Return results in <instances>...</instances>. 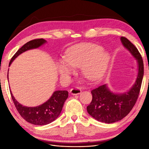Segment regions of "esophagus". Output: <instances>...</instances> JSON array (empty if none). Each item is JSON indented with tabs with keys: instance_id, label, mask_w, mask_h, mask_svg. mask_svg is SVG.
I'll list each match as a JSON object with an SVG mask.
<instances>
[{
	"instance_id": "obj_1",
	"label": "esophagus",
	"mask_w": 149,
	"mask_h": 149,
	"mask_svg": "<svg viewBox=\"0 0 149 149\" xmlns=\"http://www.w3.org/2000/svg\"><path fill=\"white\" fill-rule=\"evenodd\" d=\"M70 92L72 95H79L81 93V89L79 87L75 86L74 88H72V89L70 90Z\"/></svg>"
}]
</instances>
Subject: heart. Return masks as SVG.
I'll return each instance as SVG.
<instances>
[{"instance_id": "1", "label": "heart", "mask_w": 149, "mask_h": 149, "mask_svg": "<svg viewBox=\"0 0 149 149\" xmlns=\"http://www.w3.org/2000/svg\"><path fill=\"white\" fill-rule=\"evenodd\" d=\"M99 45L91 43H81L70 47L66 58L60 60L58 69L60 74L66 77L74 74L75 67H83L84 75L90 80L102 78L107 68L109 56L102 52Z\"/></svg>"}]
</instances>
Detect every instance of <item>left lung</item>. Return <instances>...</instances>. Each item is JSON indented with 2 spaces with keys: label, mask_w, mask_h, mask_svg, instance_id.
<instances>
[{
  "label": "left lung",
  "mask_w": 149,
  "mask_h": 149,
  "mask_svg": "<svg viewBox=\"0 0 149 149\" xmlns=\"http://www.w3.org/2000/svg\"><path fill=\"white\" fill-rule=\"evenodd\" d=\"M122 44L136 59L138 74L135 84L128 92L115 94L109 90L106 84L91 91L92 100L87 106V111L98 121L111 123L118 122L127 116L133 108L140 94L144 66L142 57L133 44L125 37H121Z\"/></svg>",
  "instance_id": "left-lung-1"
}]
</instances>
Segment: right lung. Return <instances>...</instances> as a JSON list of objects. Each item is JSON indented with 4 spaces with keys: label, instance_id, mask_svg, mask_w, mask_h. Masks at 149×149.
I'll list each match as a JSON object with an SVG mask.
<instances>
[{
    "label": "right lung",
    "instance_id": "add662e5",
    "mask_svg": "<svg viewBox=\"0 0 149 149\" xmlns=\"http://www.w3.org/2000/svg\"><path fill=\"white\" fill-rule=\"evenodd\" d=\"M45 42L46 41L43 38L34 39L28 42L20 49H18V51L12 57L9 66L22 52L29 49L38 48ZM10 93L16 109H17L20 116L27 122L38 125H47L58 118L61 111L65 100L68 97V91H56L46 102L38 106L30 107L21 105L13 96L11 90Z\"/></svg>",
    "mask_w": 149,
    "mask_h": 149
}]
</instances>
